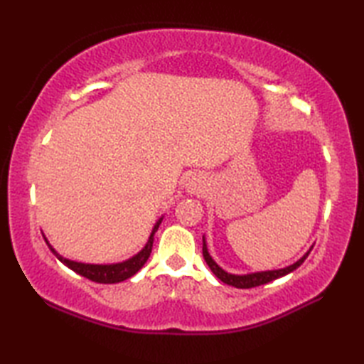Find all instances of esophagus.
Masks as SVG:
<instances>
[{"label": "esophagus", "mask_w": 364, "mask_h": 364, "mask_svg": "<svg viewBox=\"0 0 364 364\" xmlns=\"http://www.w3.org/2000/svg\"><path fill=\"white\" fill-rule=\"evenodd\" d=\"M205 189V181L203 178H200L198 175L189 178V183H188V192L191 194H202Z\"/></svg>", "instance_id": "1"}]
</instances>
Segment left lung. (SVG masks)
<instances>
[{"label":"left lung","mask_w":364,"mask_h":364,"mask_svg":"<svg viewBox=\"0 0 364 364\" xmlns=\"http://www.w3.org/2000/svg\"><path fill=\"white\" fill-rule=\"evenodd\" d=\"M313 249V247H311ZM311 249L308 250L304 257H301L299 261L294 262V264L288 266V267H283V269H277V270H262V272H253V274H245V275H235V274H228L223 270L222 267L218 266V262H215L211 255L208 253V247H206V241H205V236H203V258L206 261V264L210 266V269L213 270V274L219 278L220 282L227 283L230 286H235V288L239 289H247V288H255V286H261V284H266L272 280H277V278L284 277L291 274L292 270H296L301 262L306 259L308 255H310Z\"/></svg>","instance_id":"obj_1"}]
</instances>
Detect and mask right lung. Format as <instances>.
Segmentation results:
<instances>
[{
	"label": "right lung",
	"instance_id": "add662e5",
	"mask_svg": "<svg viewBox=\"0 0 364 364\" xmlns=\"http://www.w3.org/2000/svg\"><path fill=\"white\" fill-rule=\"evenodd\" d=\"M161 222H162V218L156 223H154L149 241H146L145 247L141 252L134 255L133 258L122 261V262H115V264H86V262L67 259L64 257H60V255L53 249L51 244L46 241V239H45V242L48 244L50 250L56 255V258L63 262V264H65L68 269H72L73 272L86 277V278H89V280L95 282V283H107V284L120 283L123 280H128V278H131L134 274H137L146 262V259H149L150 253H151V247H153V236L158 231Z\"/></svg>",
	"mask_w": 364,
	"mask_h": 364
}]
</instances>
